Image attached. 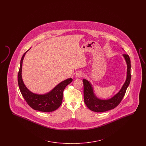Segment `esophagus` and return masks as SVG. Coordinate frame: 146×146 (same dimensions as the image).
Returning a JSON list of instances; mask_svg holds the SVG:
<instances>
[{"label":"esophagus","mask_w":146,"mask_h":146,"mask_svg":"<svg viewBox=\"0 0 146 146\" xmlns=\"http://www.w3.org/2000/svg\"><path fill=\"white\" fill-rule=\"evenodd\" d=\"M76 76L77 78H81V77H83L84 76V73L82 72H77L76 74Z\"/></svg>","instance_id":"1"}]
</instances>
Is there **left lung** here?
Returning a JSON list of instances; mask_svg holds the SVG:
<instances>
[{"label":"left lung","mask_w":146,"mask_h":146,"mask_svg":"<svg viewBox=\"0 0 146 146\" xmlns=\"http://www.w3.org/2000/svg\"><path fill=\"white\" fill-rule=\"evenodd\" d=\"M127 64V75L125 83L122 88L113 97L107 100L98 98L94 94L92 85L90 82L83 79L84 98L85 104L91 111L104 112L115 108L119 104L125 95L126 89L131 80V62L128 55H123Z\"/></svg>","instance_id":"1"}]
</instances>
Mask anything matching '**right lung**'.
Masks as SVG:
<instances>
[{
  "label": "right lung",
  "mask_w": 146,
  "mask_h": 146,
  "mask_svg": "<svg viewBox=\"0 0 146 146\" xmlns=\"http://www.w3.org/2000/svg\"><path fill=\"white\" fill-rule=\"evenodd\" d=\"M27 50L22 56L18 73V84L20 90L28 105L33 110L43 112H50L56 110L62 104L63 92L65 88L73 79L68 78L57 85L49 92L45 94H37L28 90L23 82L22 78V62Z\"/></svg>",
  "instance_id": "right-lung-1"
}]
</instances>
